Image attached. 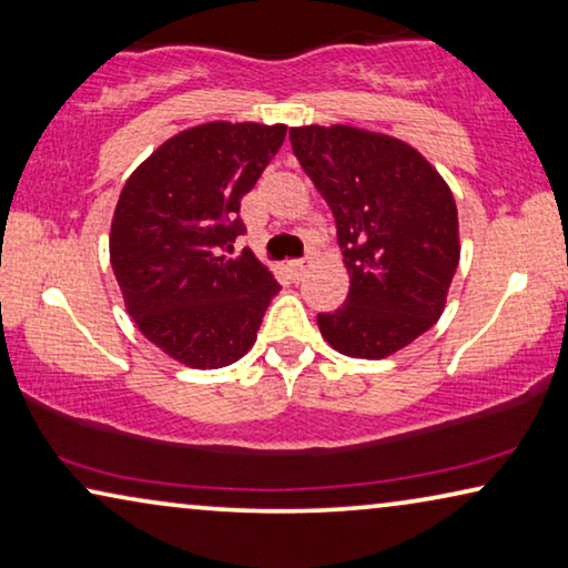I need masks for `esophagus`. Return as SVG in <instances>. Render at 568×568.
Segmentation results:
<instances>
[{
	"instance_id": "esophagus-1",
	"label": "esophagus",
	"mask_w": 568,
	"mask_h": 568,
	"mask_svg": "<svg viewBox=\"0 0 568 568\" xmlns=\"http://www.w3.org/2000/svg\"><path fill=\"white\" fill-rule=\"evenodd\" d=\"M287 270H291L293 281H303V277H306V273H308V260L291 262V265H287Z\"/></svg>"
}]
</instances>
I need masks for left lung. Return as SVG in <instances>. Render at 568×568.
I'll return each instance as SVG.
<instances>
[{
    "label": "left lung",
    "instance_id": "1",
    "mask_svg": "<svg viewBox=\"0 0 568 568\" xmlns=\"http://www.w3.org/2000/svg\"><path fill=\"white\" fill-rule=\"evenodd\" d=\"M293 154L337 221L345 306L318 314L342 355L381 361L440 318L460 260L450 187L409 143L353 125L291 128Z\"/></svg>",
    "mask_w": 568,
    "mask_h": 568
}]
</instances>
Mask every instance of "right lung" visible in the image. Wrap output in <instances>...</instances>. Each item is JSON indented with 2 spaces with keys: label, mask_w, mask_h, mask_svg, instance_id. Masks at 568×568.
<instances>
[{
  "label": "right lung",
  "mask_w": 568,
  "mask_h": 568,
  "mask_svg": "<svg viewBox=\"0 0 568 568\" xmlns=\"http://www.w3.org/2000/svg\"><path fill=\"white\" fill-rule=\"evenodd\" d=\"M285 125L205 123L164 141L131 178L110 226V265L143 337L190 367L250 353L281 285L250 250L231 260L242 197Z\"/></svg>",
  "instance_id": "right-lung-1"
}]
</instances>
